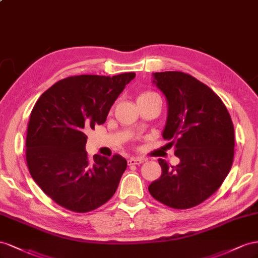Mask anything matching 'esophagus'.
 <instances>
[{
    "instance_id": "esophagus-1",
    "label": "esophagus",
    "mask_w": 258,
    "mask_h": 258,
    "mask_svg": "<svg viewBox=\"0 0 258 258\" xmlns=\"http://www.w3.org/2000/svg\"><path fill=\"white\" fill-rule=\"evenodd\" d=\"M143 162H144V159H142V158L133 157V158L128 159V164L130 165H139V164H142Z\"/></svg>"
}]
</instances>
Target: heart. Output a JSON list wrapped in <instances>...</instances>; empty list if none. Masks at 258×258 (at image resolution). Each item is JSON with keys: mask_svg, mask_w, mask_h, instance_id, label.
Returning <instances> with one entry per match:
<instances>
[{"mask_svg": "<svg viewBox=\"0 0 258 258\" xmlns=\"http://www.w3.org/2000/svg\"><path fill=\"white\" fill-rule=\"evenodd\" d=\"M149 98H159V96H158V94H156L154 92L146 91V92H143L142 94H139L137 101L143 100V99H149Z\"/></svg>", "mask_w": 258, "mask_h": 258, "instance_id": "b5f03b06", "label": "heart"}]
</instances>
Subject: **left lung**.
Returning <instances> with one entry per match:
<instances>
[{
	"label": "left lung",
	"mask_w": 258,
	"mask_h": 258,
	"mask_svg": "<svg viewBox=\"0 0 258 258\" xmlns=\"http://www.w3.org/2000/svg\"><path fill=\"white\" fill-rule=\"evenodd\" d=\"M153 83L165 95L167 121L163 138L175 147L180 162L168 166L159 159L161 177L150 195L167 207L194 208L222 186L234 156V130L229 112L204 83L180 71L153 73Z\"/></svg>",
	"instance_id": "obj_1"
}]
</instances>
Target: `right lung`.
Wrapping results in <instances>:
<instances>
[{
  "instance_id": "1",
  "label": "right lung",
  "mask_w": 258,
  "mask_h": 258,
  "mask_svg": "<svg viewBox=\"0 0 258 258\" xmlns=\"http://www.w3.org/2000/svg\"><path fill=\"white\" fill-rule=\"evenodd\" d=\"M134 72L113 77L82 75L58 81L32 109L26 138L31 177L60 207L77 213L98 209L112 198L127 162L87 156L86 133L104 124Z\"/></svg>"
}]
</instances>
